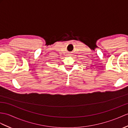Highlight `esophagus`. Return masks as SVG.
<instances>
[{
	"mask_svg": "<svg viewBox=\"0 0 128 128\" xmlns=\"http://www.w3.org/2000/svg\"><path fill=\"white\" fill-rule=\"evenodd\" d=\"M69 55H71V54H69Z\"/></svg>",
	"mask_w": 128,
	"mask_h": 128,
	"instance_id": "34e87169",
	"label": "esophagus"
}]
</instances>
